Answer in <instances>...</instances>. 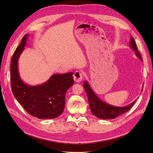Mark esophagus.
Segmentation results:
<instances>
[{"mask_svg":"<svg viewBox=\"0 0 153 153\" xmlns=\"http://www.w3.org/2000/svg\"><path fill=\"white\" fill-rule=\"evenodd\" d=\"M83 78V72L81 71H76L74 74V81L77 83L80 82Z\"/></svg>","mask_w":153,"mask_h":153,"instance_id":"obj_1","label":"esophagus"}]
</instances>
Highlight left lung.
<instances>
[{
    "mask_svg": "<svg viewBox=\"0 0 153 153\" xmlns=\"http://www.w3.org/2000/svg\"><path fill=\"white\" fill-rule=\"evenodd\" d=\"M129 45H130V47L132 49L135 51L136 56L142 61L140 53L137 51V45H136L135 40L134 39V37L132 36H131L130 37ZM83 87L87 93V98H88L89 100V105L91 113L93 115L97 116V118L100 119L108 120L115 118L120 115L122 114L128 112L131 108V107L134 106L135 102L136 101V100H135L131 104L123 107L110 105L108 103L105 102L103 100H100L96 95V94L94 93L91 87L87 81H85L83 83Z\"/></svg>",
    "mask_w": 153,
    "mask_h": 153,
    "instance_id": "8db88e82",
    "label": "left lung"
}]
</instances>
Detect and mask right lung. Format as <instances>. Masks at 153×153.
I'll list each match as a JSON object with an SVG mask.
<instances>
[{
    "instance_id": "1",
    "label": "right lung",
    "mask_w": 153,
    "mask_h": 153,
    "mask_svg": "<svg viewBox=\"0 0 153 153\" xmlns=\"http://www.w3.org/2000/svg\"><path fill=\"white\" fill-rule=\"evenodd\" d=\"M28 34L24 35L12 58L10 79L13 95L30 115L39 119L57 118L64 111L66 93L74 83L73 73L54 74L47 82L39 85L25 83L19 76L18 64Z\"/></svg>"
}]
</instances>
